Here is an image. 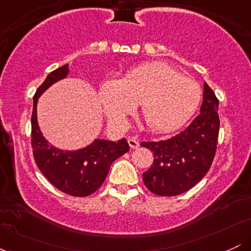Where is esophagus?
Segmentation results:
<instances>
[{
    "label": "esophagus",
    "instance_id": "esophagus-1",
    "mask_svg": "<svg viewBox=\"0 0 251 251\" xmlns=\"http://www.w3.org/2000/svg\"><path fill=\"white\" fill-rule=\"evenodd\" d=\"M128 145L131 149H138L139 148V142H138V140H135L134 138H129Z\"/></svg>",
    "mask_w": 251,
    "mask_h": 251
}]
</instances>
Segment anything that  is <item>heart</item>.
<instances>
[{
    "label": "heart",
    "instance_id": "heart-1",
    "mask_svg": "<svg viewBox=\"0 0 251 251\" xmlns=\"http://www.w3.org/2000/svg\"><path fill=\"white\" fill-rule=\"evenodd\" d=\"M99 100L109 123L123 129L128 117L142 103L146 125L154 132L179 128L195 114L201 88L164 62H150L126 72L122 80L106 79L99 87Z\"/></svg>",
    "mask_w": 251,
    "mask_h": 251
}]
</instances>
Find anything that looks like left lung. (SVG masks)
<instances>
[{
  "instance_id": "obj_1",
  "label": "left lung",
  "mask_w": 251,
  "mask_h": 251,
  "mask_svg": "<svg viewBox=\"0 0 251 251\" xmlns=\"http://www.w3.org/2000/svg\"><path fill=\"white\" fill-rule=\"evenodd\" d=\"M218 133V99L204 83L201 114L188 127L169 139L140 143L153 153L151 168L143 174L146 188L163 197L180 195L194 188L211 166Z\"/></svg>"
}]
</instances>
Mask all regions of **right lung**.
<instances>
[{
    "mask_svg": "<svg viewBox=\"0 0 251 251\" xmlns=\"http://www.w3.org/2000/svg\"><path fill=\"white\" fill-rule=\"evenodd\" d=\"M68 66L56 68L46 77L34 96L31 113V148L37 168L51 185L74 197H86L97 191L107 177L111 164L129 150L126 139L108 142L96 139L87 148L62 151L50 145L37 125L36 103L39 97L54 82L66 77Z\"/></svg>",
    "mask_w": 251,
    "mask_h": 251,
    "instance_id": "obj_1",
    "label": "right lung"
}]
</instances>
